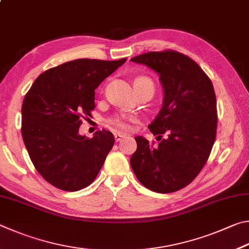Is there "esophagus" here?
I'll return each instance as SVG.
<instances>
[{"instance_id":"1","label":"esophagus","mask_w":249,"mask_h":249,"mask_svg":"<svg viewBox=\"0 0 249 249\" xmlns=\"http://www.w3.org/2000/svg\"><path fill=\"white\" fill-rule=\"evenodd\" d=\"M124 137H125L124 134H122V133H120V132L115 133V140H116V142H119V141L122 140V139H124Z\"/></svg>"}]
</instances>
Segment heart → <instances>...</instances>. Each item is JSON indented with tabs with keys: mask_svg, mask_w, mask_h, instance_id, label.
Listing matches in <instances>:
<instances>
[{
	"mask_svg": "<svg viewBox=\"0 0 249 249\" xmlns=\"http://www.w3.org/2000/svg\"><path fill=\"white\" fill-rule=\"evenodd\" d=\"M144 83H150V84H153L152 81L150 80L149 77L146 76H139L137 77L136 80H134V85H138V84H144ZM136 120V118L130 116H116V117H112L109 122L115 127L116 129L120 130V131H128L130 129V122H132Z\"/></svg>",
	"mask_w": 249,
	"mask_h": 249,
	"instance_id": "b5f03b06",
	"label": "heart"
}]
</instances>
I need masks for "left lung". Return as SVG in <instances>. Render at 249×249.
Instances as JSON below:
<instances>
[{
	"instance_id": "1",
	"label": "left lung",
	"mask_w": 249,
	"mask_h": 249,
	"mask_svg": "<svg viewBox=\"0 0 249 249\" xmlns=\"http://www.w3.org/2000/svg\"><path fill=\"white\" fill-rule=\"evenodd\" d=\"M131 61L159 74L164 98L149 124L159 145L136 137L138 147L130 164L147 189L174 193L198 176L211 153L217 124L214 89L202 69L177 51L147 52Z\"/></svg>"
}]
</instances>
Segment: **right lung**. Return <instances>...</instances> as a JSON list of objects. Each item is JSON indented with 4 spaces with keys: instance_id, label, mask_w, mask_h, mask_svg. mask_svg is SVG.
I'll use <instances>...</instances> for the list:
<instances>
[{
    "instance_id": "1",
    "label": "right lung",
    "mask_w": 249,
    "mask_h": 249,
    "mask_svg": "<svg viewBox=\"0 0 249 249\" xmlns=\"http://www.w3.org/2000/svg\"><path fill=\"white\" fill-rule=\"evenodd\" d=\"M125 61H69L40 74L26 94L21 136L35 168L52 186L77 191L98 175L115 138L103 130L89 139L78 129L95 108V89Z\"/></svg>"
}]
</instances>
